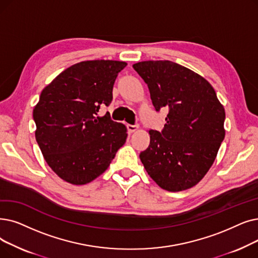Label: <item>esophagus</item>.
<instances>
[{
  "instance_id": "obj_1",
  "label": "esophagus",
  "mask_w": 258,
  "mask_h": 258,
  "mask_svg": "<svg viewBox=\"0 0 258 258\" xmlns=\"http://www.w3.org/2000/svg\"><path fill=\"white\" fill-rule=\"evenodd\" d=\"M139 128V126L138 125H132V124H128L127 125V131H128V133H134V132H136L137 130Z\"/></svg>"
}]
</instances>
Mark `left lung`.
<instances>
[{"instance_id":"left-lung-1","label":"left lung","mask_w":258,"mask_h":258,"mask_svg":"<svg viewBox=\"0 0 258 258\" xmlns=\"http://www.w3.org/2000/svg\"><path fill=\"white\" fill-rule=\"evenodd\" d=\"M148 84L155 109L169 108L161 132L149 131L139 157L161 188L179 192L196 185L214 162L225 139L226 113L204 77L172 61L133 65Z\"/></svg>"}]
</instances>
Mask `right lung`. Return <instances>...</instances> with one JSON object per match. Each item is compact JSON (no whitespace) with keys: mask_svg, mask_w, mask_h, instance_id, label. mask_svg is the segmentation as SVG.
<instances>
[{"mask_svg":"<svg viewBox=\"0 0 258 258\" xmlns=\"http://www.w3.org/2000/svg\"><path fill=\"white\" fill-rule=\"evenodd\" d=\"M122 61H83L63 71L33 108L36 140L44 159L64 181L81 185L104 173L125 143L124 124L98 116L113 100Z\"/></svg>","mask_w":258,"mask_h":258,"instance_id":"add662e5","label":"right lung"}]
</instances>
